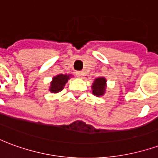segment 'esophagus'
Masks as SVG:
<instances>
[{"mask_svg": "<svg viewBox=\"0 0 158 158\" xmlns=\"http://www.w3.org/2000/svg\"><path fill=\"white\" fill-rule=\"evenodd\" d=\"M75 73L76 75L78 76V77H79V78H83V77L85 76V73L82 72V71H77Z\"/></svg>", "mask_w": 158, "mask_h": 158, "instance_id": "1", "label": "esophagus"}]
</instances>
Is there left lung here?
<instances>
[{"instance_id": "obj_1", "label": "left lung", "mask_w": 158, "mask_h": 158, "mask_svg": "<svg viewBox=\"0 0 158 158\" xmlns=\"http://www.w3.org/2000/svg\"><path fill=\"white\" fill-rule=\"evenodd\" d=\"M106 86V80L104 77H100L94 80L92 84V93L96 96H102L105 94Z\"/></svg>"}]
</instances>
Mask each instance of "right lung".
<instances>
[{
    "label": "right lung",
    "mask_w": 158,
    "mask_h": 158,
    "mask_svg": "<svg viewBox=\"0 0 158 158\" xmlns=\"http://www.w3.org/2000/svg\"><path fill=\"white\" fill-rule=\"evenodd\" d=\"M71 75L69 74H58V75L53 77L52 81L51 82V86H50V91L52 93H58L61 90L63 89L65 86L66 83L70 79Z\"/></svg>",
    "instance_id": "add662e5"
}]
</instances>
